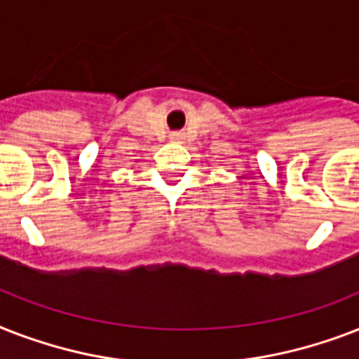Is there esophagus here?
I'll return each instance as SVG.
<instances>
[{
  "label": "esophagus",
  "mask_w": 359,
  "mask_h": 359,
  "mask_svg": "<svg viewBox=\"0 0 359 359\" xmlns=\"http://www.w3.org/2000/svg\"><path fill=\"white\" fill-rule=\"evenodd\" d=\"M169 140H171V141H182V140H184V134H182V132H171V134H169Z\"/></svg>",
  "instance_id": "esophagus-1"
}]
</instances>
